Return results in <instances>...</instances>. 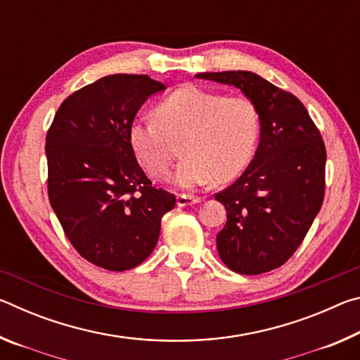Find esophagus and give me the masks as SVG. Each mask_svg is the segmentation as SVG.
I'll return each instance as SVG.
<instances>
[{
    "instance_id": "esophagus-1",
    "label": "esophagus",
    "mask_w": 360,
    "mask_h": 360,
    "mask_svg": "<svg viewBox=\"0 0 360 360\" xmlns=\"http://www.w3.org/2000/svg\"><path fill=\"white\" fill-rule=\"evenodd\" d=\"M202 202H203L202 197H193V195H188V193L178 195V206H181V208L182 206H191Z\"/></svg>"
}]
</instances>
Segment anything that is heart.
<instances>
[{
    "mask_svg": "<svg viewBox=\"0 0 360 360\" xmlns=\"http://www.w3.org/2000/svg\"><path fill=\"white\" fill-rule=\"evenodd\" d=\"M259 133L260 114L251 98L187 84L158 103L155 119L133 122L129 136L139 165L155 179L169 178L176 144L184 141L176 181L195 187L243 173Z\"/></svg>",
    "mask_w": 360,
    "mask_h": 360,
    "instance_id": "1",
    "label": "heart"
}]
</instances>
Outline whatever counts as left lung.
<instances>
[{"instance_id":"obj_1","label":"left lung","mask_w":360,"mask_h":360,"mask_svg":"<svg viewBox=\"0 0 360 360\" xmlns=\"http://www.w3.org/2000/svg\"><path fill=\"white\" fill-rule=\"evenodd\" d=\"M197 77L235 85L259 109L260 143L252 162L214 195L227 211L216 241L230 270L271 271L302 245L324 202V139L295 95L255 72H200Z\"/></svg>"}]
</instances>
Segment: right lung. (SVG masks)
Instances as JSON below:
<instances>
[{
  "label": "right lung",
  "mask_w": 360,
  "mask_h": 360,
  "mask_svg": "<svg viewBox=\"0 0 360 360\" xmlns=\"http://www.w3.org/2000/svg\"><path fill=\"white\" fill-rule=\"evenodd\" d=\"M165 85L146 75H111L71 94L46 136L47 193L66 238L111 271L149 257L176 197L152 186L130 146L143 103Z\"/></svg>",
  "instance_id": "right-lung-1"
}]
</instances>
